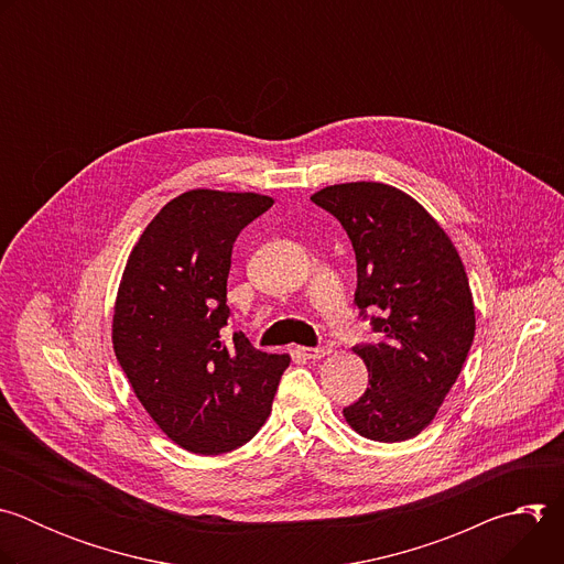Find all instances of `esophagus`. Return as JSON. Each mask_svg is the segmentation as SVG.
Instances as JSON below:
<instances>
[{
	"label": "esophagus",
	"mask_w": 564,
	"mask_h": 564,
	"mask_svg": "<svg viewBox=\"0 0 564 564\" xmlns=\"http://www.w3.org/2000/svg\"><path fill=\"white\" fill-rule=\"evenodd\" d=\"M299 352L310 361H318V359H326L333 350L330 348H299Z\"/></svg>",
	"instance_id": "obj_1"
}]
</instances>
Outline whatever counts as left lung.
Returning a JSON list of instances; mask_svg holds the SVG:
<instances>
[{
  "instance_id": "8db88e82",
  "label": "left lung",
  "mask_w": 564,
  "mask_h": 564,
  "mask_svg": "<svg viewBox=\"0 0 564 564\" xmlns=\"http://www.w3.org/2000/svg\"><path fill=\"white\" fill-rule=\"evenodd\" d=\"M312 203L348 231L357 259L355 301L381 344L355 352L368 388L344 409L348 426L375 442H404L437 415L475 337L468 276L444 227L406 192L383 183H341Z\"/></svg>"
}]
</instances>
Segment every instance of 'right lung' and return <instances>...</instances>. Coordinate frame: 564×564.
<instances>
[{
    "label": "right lung",
    "mask_w": 564,
    "mask_h": 564,
    "mask_svg": "<svg viewBox=\"0 0 564 564\" xmlns=\"http://www.w3.org/2000/svg\"><path fill=\"white\" fill-rule=\"evenodd\" d=\"M272 205L254 192H183L144 227L118 285L113 352L158 429L196 455L250 442L290 366L238 333L223 341L231 246Z\"/></svg>",
    "instance_id": "right-lung-1"
}]
</instances>
